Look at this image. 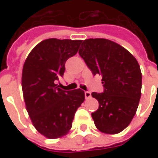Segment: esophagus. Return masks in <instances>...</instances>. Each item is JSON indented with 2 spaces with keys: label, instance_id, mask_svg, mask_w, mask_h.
<instances>
[{
  "label": "esophagus",
  "instance_id": "obj_1",
  "mask_svg": "<svg viewBox=\"0 0 158 158\" xmlns=\"http://www.w3.org/2000/svg\"><path fill=\"white\" fill-rule=\"evenodd\" d=\"M85 96L86 99H89L91 97V93L89 92V91H85Z\"/></svg>",
  "mask_w": 158,
  "mask_h": 158
}]
</instances>
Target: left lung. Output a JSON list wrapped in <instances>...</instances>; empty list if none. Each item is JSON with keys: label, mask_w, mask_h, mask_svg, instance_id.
<instances>
[{"label": "left lung", "mask_w": 158, "mask_h": 158, "mask_svg": "<svg viewBox=\"0 0 158 158\" xmlns=\"http://www.w3.org/2000/svg\"><path fill=\"white\" fill-rule=\"evenodd\" d=\"M79 56L94 75L102 77L104 92L91 95L99 108L91 113L101 132L118 134L135 115L141 96L142 75L135 57L124 47L106 39L81 42Z\"/></svg>", "instance_id": "1"}]
</instances>
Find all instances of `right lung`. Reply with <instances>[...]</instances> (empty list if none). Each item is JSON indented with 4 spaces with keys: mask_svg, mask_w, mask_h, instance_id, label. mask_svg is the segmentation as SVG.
Returning a JSON list of instances; mask_svg holds the SVG:
<instances>
[{
    "mask_svg": "<svg viewBox=\"0 0 158 158\" xmlns=\"http://www.w3.org/2000/svg\"><path fill=\"white\" fill-rule=\"evenodd\" d=\"M80 40L47 39L27 56L22 73L26 109L36 130L48 139L66 135L85 101L82 89L65 91L57 85L67 60L78 52Z\"/></svg>",
    "mask_w": 158,
    "mask_h": 158,
    "instance_id": "add662e5",
    "label": "right lung"
}]
</instances>
